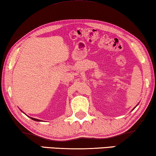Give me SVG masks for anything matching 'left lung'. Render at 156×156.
I'll return each mask as SVG.
<instances>
[{
  "label": "left lung",
  "instance_id": "1",
  "mask_svg": "<svg viewBox=\"0 0 156 156\" xmlns=\"http://www.w3.org/2000/svg\"><path fill=\"white\" fill-rule=\"evenodd\" d=\"M137 105H138V104H137ZM136 108V107H134V108H133V109H134V108Z\"/></svg>",
  "mask_w": 156,
  "mask_h": 156
}]
</instances>
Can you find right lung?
Returning <instances> with one entry per match:
<instances>
[{"label":"right lung","instance_id":"add662e5","mask_svg":"<svg viewBox=\"0 0 156 156\" xmlns=\"http://www.w3.org/2000/svg\"><path fill=\"white\" fill-rule=\"evenodd\" d=\"M30 118L31 119H33V120H34V121H41L40 120H39V119H35V118H32V117H30Z\"/></svg>","mask_w":156,"mask_h":156}]
</instances>
